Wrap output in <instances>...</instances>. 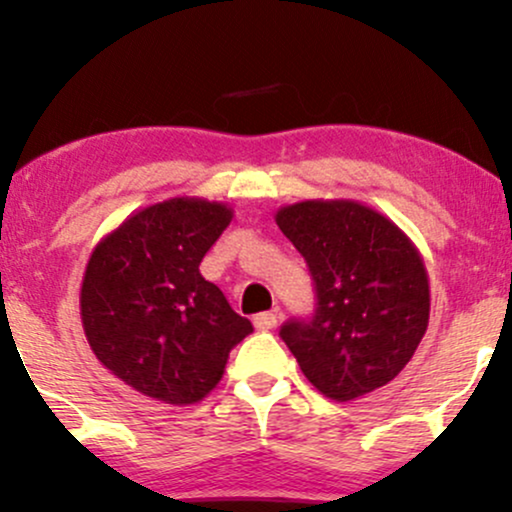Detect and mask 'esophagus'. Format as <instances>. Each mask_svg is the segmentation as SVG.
I'll list each match as a JSON object with an SVG mask.
<instances>
[{"label": "esophagus", "mask_w": 512, "mask_h": 512, "mask_svg": "<svg viewBox=\"0 0 512 512\" xmlns=\"http://www.w3.org/2000/svg\"><path fill=\"white\" fill-rule=\"evenodd\" d=\"M277 320H279L277 313H274V311H265V313H257L252 323H255L257 330H272L274 325H277Z\"/></svg>", "instance_id": "1"}]
</instances>
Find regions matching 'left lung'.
<instances>
[{
	"mask_svg": "<svg viewBox=\"0 0 512 512\" xmlns=\"http://www.w3.org/2000/svg\"><path fill=\"white\" fill-rule=\"evenodd\" d=\"M274 218L316 284L313 318L279 330L303 376L340 403L396 379L430 320L428 269L413 240L352 199L299 201Z\"/></svg>",
	"mask_w": 512,
	"mask_h": 512,
	"instance_id": "1",
	"label": "left lung"
}]
</instances>
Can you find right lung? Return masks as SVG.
Returning <instances> with one entry per match:
<instances>
[{
    "label": "right lung",
    "mask_w": 512,
    "mask_h": 512,
    "mask_svg": "<svg viewBox=\"0 0 512 512\" xmlns=\"http://www.w3.org/2000/svg\"><path fill=\"white\" fill-rule=\"evenodd\" d=\"M233 221L221 201L174 196L99 240L80 291L82 328L116 379L172 406L199 403L252 323L199 265Z\"/></svg>",
    "instance_id": "1"
}]
</instances>
